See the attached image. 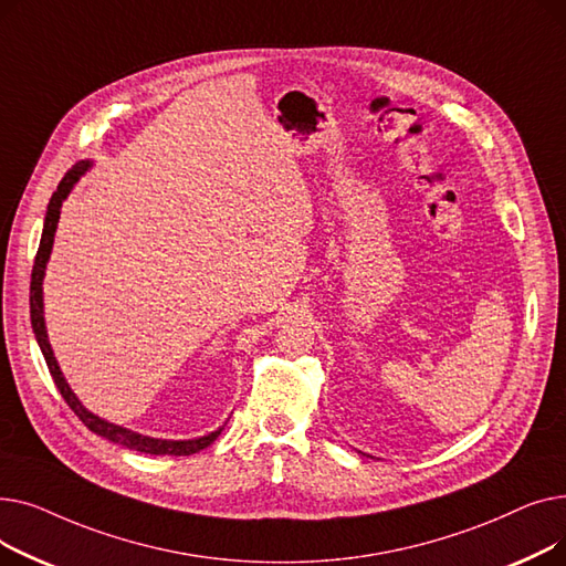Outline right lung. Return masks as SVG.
<instances>
[{"label":"right lung","mask_w":566,"mask_h":566,"mask_svg":"<svg viewBox=\"0 0 566 566\" xmlns=\"http://www.w3.org/2000/svg\"><path fill=\"white\" fill-rule=\"evenodd\" d=\"M92 160H80L73 165V169L62 178V184L56 186V192L52 195L50 203H48V213H45V222H43V233H41V245L34 259V271H32V286H29V314H32V328L36 335V342L41 346L43 358L48 363V369L54 378V385L62 392V397L66 399V403L71 406V410L77 415V418L84 422V427L92 429L96 436L107 438L109 442L124 444L126 450H135V452H144V454H169V457H190L203 448L211 444L224 427L206 433L201 438H192V440H167V438H154V436H144L137 433L133 429L118 427L114 422H107L98 415H94L92 410H86L82 406V401L75 397V392L71 390L69 380L64 378L62 369H59V363L52 353L50 339H48V328H45V314H43V277H45V265L50 261L52 254V243H54V231H56V222L59 216H62V203L64 199L71 195V190L75 188V184L80 181V176H84L88 169H92Z\"/></svg>","instance_id":"obj_1"}]
</instances>
